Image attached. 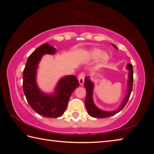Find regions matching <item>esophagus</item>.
I'll return each mask as SVG.
<instances>
[{
    "mask_svg": "<svg viewBox=\"0 0 154 154\" xmlns=\"http://www.w3.org/2000/svg\"><path fill=\"white\" fill-rule=\"evenodd\" d=\"M84 79H85V75L84 73H80L79 77H78V80H79V83L80 85H83V83H84Z\"/></svg>",
    "mask_w": 154,
    "mask_h": 154,
    "instance_id": "1",
    "label": "esophagus"
}]
</instances>
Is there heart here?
Masks as SVG:
<instances>
[{"label": "heart", "mask_w": 154, "mask_h": 154, "mask_svg": "<svg viewBox=\"0 0 154 154\" xmlns=\"http://www.w3.org/2000/svg\"><path fill=\"white\" fill-rule=\"evenodd\" d=\"M88 56L91 59H97L100 56V61L102 63H105L109 59V56L106 52L103 53L100 49L94 48L92 49L88 53Z\"/></svg>", "instance_id": "b5f03b06"}]
</instances>
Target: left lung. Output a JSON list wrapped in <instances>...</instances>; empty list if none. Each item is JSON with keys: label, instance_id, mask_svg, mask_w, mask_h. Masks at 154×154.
<instances>
[{"label": "left lung", "instance_id": "obj_1", "mask_svg": "<svg viewBox=\"0 0 154 154\" xmlns=\"http://www.w3.org/2000/svg\"><path fill=\"white\" fill-rule=\"evenodd\" d=\"M112 45L113 46V48L118 49V48L115 45H113V44H112ZM126 69L128 70L129 71L128 79L127 84V93L120 106L118 109H116V110L111 111L102 110V109H99L98 106H96L93 100V90L94 86V83L90 80V77H85L84 86L85 90H86V98H85V105L88 114L91 117H93V118H109V117L114 116L116 113H119V111H121L123 109L130 98V94H131L132 90V84H133V67H132V65L130 63L126 65Z\"/></svg>", "mask_w": 154, "mask_h": 154}]
</instances>
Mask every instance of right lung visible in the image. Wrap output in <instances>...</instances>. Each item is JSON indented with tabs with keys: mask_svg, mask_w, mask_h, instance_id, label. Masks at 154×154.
<instances>
[{
	"mask_svg": "<svg viewBox=\"0 0 154 154\" xmlns=\"http://www.w3.org/2000/svg\"><path fill=\"white\" fill-rule=\"evenodd\" d=\"M56 53L53 46L43 44L30 54L23 71V90L28 104L36 113L48 118L64 114L71 94L79 85L75 75H68L58 81L53 93L47 94L39 89L36 83L38 63L45 54Z\"/></svg>",
	"mask_w": 154,
	"mask_h": 154,
	"instance_id": "add662e5",
	"label": "right lung"
}]
</instances>
